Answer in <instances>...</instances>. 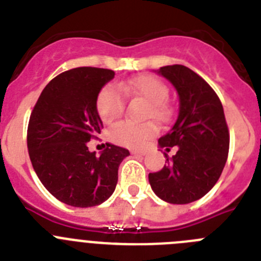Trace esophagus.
<instances>
[{
  "label": "esophagus",
  "mask_w": 261,
  "mask_h": 261,
  "mask_svg": "<svg viewBox=\"0 0 261 261\" xmlns=\"http://www.w3.org/2000/svg\"><path fill=\"white\" fill-rule=\"evenodd\" d=\"M132 154H135V155H145V154H146V151L145 150H132Z\"/></svg>",
  "instance_id": "1"
}]
</instances>
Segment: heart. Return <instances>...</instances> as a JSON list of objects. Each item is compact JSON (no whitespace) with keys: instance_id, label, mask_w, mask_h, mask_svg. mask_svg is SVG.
<instances>
[{"instance_id":"obj_1","label":"heart","mask_w":261,"mask_h":261,"mask_svg":"<svg viewBox=\"0 0 261 261\" xmlns=\"http://www.w3.org/2000/svg\"><path fill=\"white\" fill-rule=\"evenodd\" d=\"M167 85L159 78L150 74L138 75L115 85H106L96 96V111L105 123H111L124 112L125 98H141L147 103L146 117L165 121L170 116L166 100L168 98ZM156 128L153 123L135 124L120 121L111 126L108 137L115 144L129 147H141L154 137Z\"/></svg>"}]
</instances>
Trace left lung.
I'll return each mask as SVG.
<instances>
[{
  "mask_svg": "<svg viewBox=\"0 0 261 261\" xmlns=\"http://www.w3.org/2000/svg\"><path fill=\"white\" fill-rule=\"evenodd\" d=\"M179 94V115L161 147L176 154L161 171L149 174L151 190L170 204L201 199L220 179L229 155L230 135L220 98L204 78L184 65L158 69Z\"/></svg>",
  "mask_w": 261,
  "mask_h": 261,
  "instance_id": "8db88e82",
  "label": "left lung"
}]
</instances>
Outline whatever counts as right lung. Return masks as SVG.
I'll return each instance as SVG.
<instances>
[{"label": "right lung", "instance_id": "right-lung-1", "mask_svg": "<svg viewBox=\"0 0 261 261\" xmlns=\"http://www.w3.org/2000/svg\"><path fill=\"white\" fill-rule=\"evenodd\" d=\"M114 77V70L91 66L64 71L44 87L31 112L27 147L32 167L64 204L95 206L116 188L119 166L129 151L108 144L95 155L87 147L103 128L96 96Z\"/></svg>", "mask_w": 261, "mask_h": 261}]
</instances>
